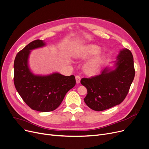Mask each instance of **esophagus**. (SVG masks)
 <instances>
[{
	"mask_svg": "<svg viewBox=\"0 0 149 149\" xmlns=\"http://www.w3.org/2000/svg\"><path fill=\"white\" fill-rule=\"evenodd\" d=\"M75 79H76V82L77 83H80V80H81V77L79 75H76L75 76Z\"/></svg>",
	"mask_w": 149,
	"mask_h": 149,
	"instance_id": "34e87169",
	"label": "esophagus"
}]
</instances>
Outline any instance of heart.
I'll use <instances>...</instances> for the list:
<instances>
[{"label": "heart", "mask_w": 149, "mask_h": 149, "mask_svg": "<svg viewBox=\"0 0 149 149\" xmlns=\"http://www.w3.org/2000/svg\"><path fill=\"white\" fill-rule=\"evenodd\" d=\"M100 51V48L95 45H90L85 49L83 56L84 57H88L91 55L95 54ZM103 58L101 56H97L89 61L84 66L85 71L88 74L93 75L98 72L100 68L102 63Z\"/></svg>", "instance_id": "heart-1"}]
</instances>
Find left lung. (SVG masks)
Segmentation results:
<instances>
[{
    "instance_id": "left-lung-1",
    "label": "left lung",
    "mask_w": 149,
    "mask_h": 149,
    "mask_svg": "<svg viewBox=\"0 0 149 149\" xmlns=\"http://www.w3.org/2000/svg\"><path fill=\"white\" fill-rule=\"evenodd\" d=\"M114 62L115 69L106 67L100 75L80 81L88 91L84 102L93 111H103L120 104L129 91L135 74L131 51L121 50Z\"/></svg>"
}]
</instances>
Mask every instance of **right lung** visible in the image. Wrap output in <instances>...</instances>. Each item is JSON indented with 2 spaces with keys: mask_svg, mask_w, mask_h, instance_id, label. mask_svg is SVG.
<instances>
[{
  "mask_svg": "<svg viewBox=\"0 0 149 149\" xmlns=\"http://www.w3.org/2000/svg\"><path fill=\"white\" fill-rule=\"evenodd\" d=\"M45 45L42 40L31 42L17 53L14 63L15 89L31 109L43 112L56 109L76 83L74 75L65 76L56 72L42 76L31 72L28 64L31 51Z\"/></svg>",
  "mask_w": 149,
  "mask_h": 149,
  "instance_id": "obj_1",
  "label": "right lung"
}]
</instances>
